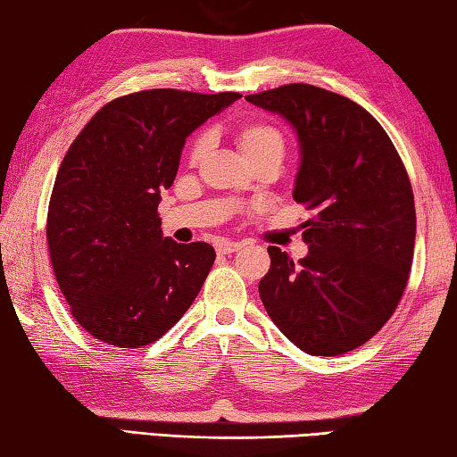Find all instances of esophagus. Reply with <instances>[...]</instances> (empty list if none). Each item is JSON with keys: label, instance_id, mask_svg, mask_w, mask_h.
<instances>
[{"label": "esophagus", "instance_id": "esophagus-1", "mask_svg": "<svg viewBox=\"0 0 457 457\" xmlns=\"http://www.w3.org/2000/svg\"><path fill=\"white\" fill-rule=\"evenodd\" d=\"M244 244L239 242H231V239H221V242L215 244V250H218L220 253H234L237 250H242Z\"/></svg>", "mask_w": 457, "mask_h": 457}]
</instances>
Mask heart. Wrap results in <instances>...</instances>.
<instances>
[{
    "instance_id": "b5f03b06",
    "label": "heart",
    "mask_w": 457,
    "mask_h": 457,
    "mask_svg": "<svg viewBox=\"0 0 457 457\" xmlns=\"http://www.w3.org/2000/svg\"><path fill=\"white\" fill-rule=\"evenodd\" d=\"M234 138L247 163L253 159L266 157V154H276V157L280 159L284 154V137L280 133V129L274 127L272 122H266V120L244 122V125L236 127ZM207 149H210V137L199 135L193 138V143L189 146V163L195 165L197 161L204 157Z\"/></svg>"
}]
</instances>
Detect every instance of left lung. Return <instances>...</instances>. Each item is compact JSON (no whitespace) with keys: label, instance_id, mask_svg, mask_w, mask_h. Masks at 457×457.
<instances>
[{"label":"left lung","instance_id":"left-lung-1","mask_svg":"<svg viewBox=\"0 0 457 457\" xmlns=\"http://www.w3.org/2000/svg\"><path fill=\"white\" fill-rule=\"evenodd\" d=\"M245 100L290 122L300 149L292 197L314 212L298 264L268 247L260 298L300 351L345 354L383 328L407 286L415 245L407 171L383 127L351 98L286 84Z\"/></svg>","mask_w":457,"mask_h":457}]
</instances>
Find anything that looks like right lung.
Segmentation results:
<instances>
[{
	"label": "right lung",
	"mask_w": 457,
	"mask_h": 457,
	"mask_svg": "<svg viewBox=\"0 0 457 457\" xmlns=\"http://www.w3.org/2000/svg\"><path fill=\"white\" fill-rule=\"evenodd\" d=\"M237 98L135 92L104 104L74 138L54 183L46 236L60 290L88 335L138 349L195 300L215 250L163 237L157 207L185 138Z\"/></svg>",
	"instance_id": "obj_1"
}]
</instances>
